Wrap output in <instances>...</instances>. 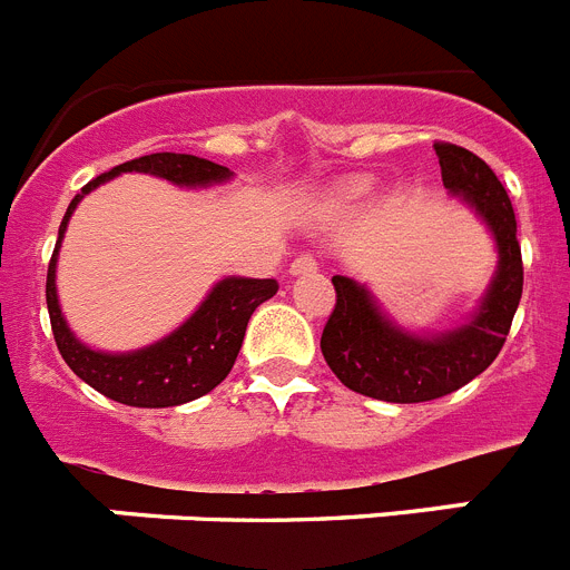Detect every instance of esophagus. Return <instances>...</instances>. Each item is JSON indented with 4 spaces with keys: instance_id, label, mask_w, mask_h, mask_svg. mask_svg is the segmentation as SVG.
Instances as JSON below:
<instances>
[{
    "instance_id": "obj_1",
    "label": "esophagus",
    "mask_w": 570,
    "mask_h": 570,
    "mask_svg": "<svg viewBox=\"0 0 570 570\" xmlns=\"http://www.w3.org/2000/svg\"><path fill=\"white\" fill-rule=\"evenodd\" d=\"M291 276H302V274H311L316 271V259L314 254H299L294 262H291Z\"/></svg>"
}]
</instances>
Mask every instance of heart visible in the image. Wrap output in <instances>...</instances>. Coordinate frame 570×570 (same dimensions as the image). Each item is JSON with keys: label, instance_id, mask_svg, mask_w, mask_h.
<instances>
[{"label": "heart", "instance_id": "obj_1", "mask_svg": "<svg viewBox=\"0 0 570 570\" xmlns=\"http://www.w3.org/2000/svg\"><path fill=\"white\" fill-rule=\"evenodd\" d=\"M374 194V179H367V176H356V179H347L342 183L340 188L331 194V205L336 210H354L360 208L362 203H367Z\"/></svg>", "mask_w": 570, "mask_h": 570}]
</instances>
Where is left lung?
I'll list each match as a JSON object with an SVG mask.
<instances>
[{
  "label": "left lung",
  "instance_id": "8db88e82",
  "mask_svg": "<svg viewBox=\"0 0 570 570\" xmlns=\"http://www.w3.org/2000/svg\"><path fill=\"white\" fill-rule=\"evenodd\" d=\"M442 185L480 216L497 248V271L480 305L448 331H411L367 285L334 276L336 305L322 331V356L345 387L382 402H428L480 376L505 345L522 296V254L511 199L480 156L436 142Z\"/></svg>",
  "mask_w": 570,
  "mask_h": 570
}]
</instances>
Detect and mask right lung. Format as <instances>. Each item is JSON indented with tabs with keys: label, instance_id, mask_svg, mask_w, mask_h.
Wrapping results in <instances>:
<instances>
[{
	"label": "right lung",
	"instance_id": "1",
	"mask_svg": "<svg viewBox=\"0 0 570 570\" xmlns=\"http://www.w3.org/2000/svg\"><path fill=\"white\" fill-rule=\"evenodd\" d=\"M119 174H150L159 179H168L176 188H210V185L228 183L234 170L225 165H216L210 159H199L190 154H150L130 159V163L116 165L108 174L97 176L94 183L82 188L70 199L65 219L59 225V239L48 265V314L53 340H57L59 354L68 362V367L90 387L108 400L122 402L134 407H174L185 405L190 400H199L208 391H214L234 367L239 354L242 340L248 320L262 302L279 291L276 279H248V276H225L208 291L199 308L163 340L150 342L136 351H97L85 345L62 314L57 294V262L62 248L65 230H68L70 216L77 210L85 196L94 188L105 185Z\"/></svg>",
	"mask_w": 570,
	"mask_h": 570
}]
</instances>
